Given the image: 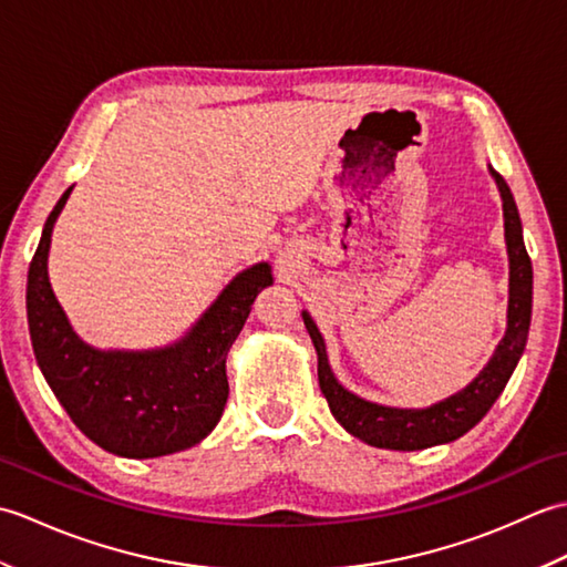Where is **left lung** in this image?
Masks as SVG:
<instances>
[{
	"mask_svg": "<svg viewBox=\"0 0 567 567\" xmlns=\"http://www.w3.org/2000/svg\"><path fill=\"white\" fill-rule=\"evenodd\" d=\"M489 175L495 177L502 212H504V240H507L509 256V305H507V331L497 343L495 353L487 360V365L477 372L473 382H467L463 390L445 396V400L431 406H388L370 402L365 396L346 390L333 375L327 355V343L309 311H302L305 327L311 336V343L317 348L319 360V388L327 396L333 419L351 433L375 449L390 451H424L431 445H443L473 429L483 419L497 396L507 388L512 372L519 363L526 348L528 327H532V295H534V270L532 260L524 246L522 219L516 212V202L512 197L509 185L504 177L489 167Z\"/></svg>",
	"mask_w": 567,
	"mask_h": 567,
	"instance_id": "1",
	"label": "left lung"
}]
</instances>
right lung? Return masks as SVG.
<instances>
[{
  "instance_id": "1",
  "label": "right lung",
  "mask_w": 567,
  "mask_h": 567,
  "mask_svg": "<svg viewBox=\"0 0 567 567\" xmlns=\"http://www.w3.org/2000/svg\"><path fill=\"white\" fill-rule=\"evenodd\" d=\"M72 187L63 192L29 268L27 315L35 360L58 402L100 449L122 457H161L192 449L219 424L228 400L226 355L244 329L270 262L238 272L192 329L148 351H102L70 327L48 280L53 226Z\"/></svg>"
}]
</instances>
